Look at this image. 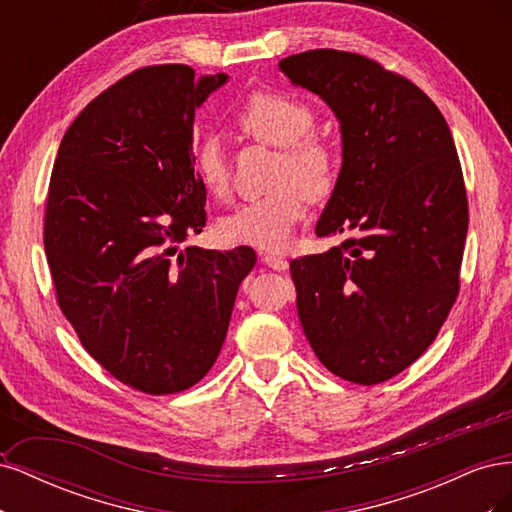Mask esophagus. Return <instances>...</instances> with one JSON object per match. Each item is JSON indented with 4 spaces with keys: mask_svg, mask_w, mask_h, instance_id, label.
Wrapping results in <instances>:
<instances>
[{
    "mask_svg": "<svg viewBox=\"0 0 512 512\" xmlns=\"http://www.w3.org/2000/svg\"><path fill=\"white\" fill-rule=\"evenodd\" d=\"M260 260L265 262L267 267L275 269V271H286L288 269V260L282 258V256H275V254H262Z\"/></svg>",
    "mask_w": 512,
    "mask_h": 512,
    "instance_id": "esophagus-1",
    "label": "esophagus"
}]
</instances>
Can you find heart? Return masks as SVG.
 Wrapping results in <instances>:
<instances>
[{
	"instance_id": "1",
	"label": "heart",
	"mask_w": 512,
	"mask_h": 512,
	"mask_svg": "<svg viewBox=\"0 0 512 512\" xmlns=\"http://www.w3.org/2000/svg\"><path fill=\"white\" fill-rule=\"evenodd\" d=\"M232 121L241 134L280 147V160L273 175L275 190L237 205L220 222V232L230 243L267 252L282 250L303 218L307 198L322 203L333 194L337 185L335 153L322 138L309 134L314 128L312 108L277 91L254 94ZM194 170L209 196L228 198L230 164L220 141L205 138L196 145Z\"/></svg>"
}]
</instances>
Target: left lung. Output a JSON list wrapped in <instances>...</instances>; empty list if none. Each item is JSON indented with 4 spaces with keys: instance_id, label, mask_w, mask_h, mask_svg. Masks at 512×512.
<instances>
[{
    "instance_id": "left-lung-1",
    "label": "left lung",
    "mask_w": 512,
    "mask_h": 512,
    "mask_svg": "<svg viewBox=\"0 0 512 512\" xmlns=\"http://www.w3.org/2000/svg\"><path fill=\"white\" fill-rule=\"evenodd\" d=\"M280 68L333 108L344 141L316 224L318 237L342 241L290 262L301 327L335 376L391 380L459 297L468 194L451 130L421 87L365 55L314 49Z\"/></svg>"
}]
</instances>
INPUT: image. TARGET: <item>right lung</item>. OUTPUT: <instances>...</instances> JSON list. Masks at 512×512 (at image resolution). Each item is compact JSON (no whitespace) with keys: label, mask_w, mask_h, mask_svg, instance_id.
Listing matches in <instances>:
<instances>
[{"label":"right lung","mask_w":512,"mask_h":512,"mask_svg":"<svg viewBox=\"0 0 512 512\" xmlns=\"http://www.w3.org/2000/svg\"><path fill=\"white\" fill-rule=\"evenodd\" d=\"M226 74L145 66L91 100L61 138L44 207V252L61 314L119 382L173 395L222 350L252 247L177 245L203 232L194 113Z\"/></svg>","instance_id":"add662e5"}]
</instances>
